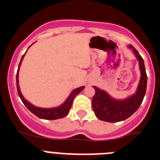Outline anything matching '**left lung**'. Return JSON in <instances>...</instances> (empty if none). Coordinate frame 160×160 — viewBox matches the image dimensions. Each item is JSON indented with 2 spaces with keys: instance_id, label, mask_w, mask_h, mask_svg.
I'll list each match as a JSON object with an SVG mask.
<instances>
[{
  "instance_id": "8db88e82",
  "label": "left lung",
  "mask_w": 160,
  "mask_h": 160,
  "mask_svg": "<svg viewBox=\"0 0 160 160\" xmlns=\"http://www.w3.org/2000/svg\"><path fill=\"white\" fill-rule=\"evenodd\" d=\"M128 47L132 49L135 58L138 59L140 70V79L136 92L125 99H116L105 90L93 87L95 90V94L92 98L93 111L98 119L105 122H117L129 118L140 107L146 94L148 77L143 59L132 46Z\"/></svg>"
}]
</instances>
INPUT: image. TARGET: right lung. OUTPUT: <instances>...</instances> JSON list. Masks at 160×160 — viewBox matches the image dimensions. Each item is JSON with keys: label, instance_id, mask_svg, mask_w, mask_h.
Instances as JSON below:
<instances>
[{"label": "right lung", "instance_id": "add662e5", "mask_svg": "<svg viewBox=\"0 0 160 160\" xmlns=\"http://www.w3.org/2000/svg\"><path fill=\"white\" fill-rule=\"evenodd\" d=\"M26 53V52H25ZM23 55L21 59V62H20V64L18 66V70L17 72V89H18V95H19L20 98L22 99V102L24 103V105L27 107L28 110L30 111L33 114H35L37 117L38 118H42V119H48V120H54V119H58V118H62L64 117H66L69 112H70V110L72 107V103H73V99L74 98L76 97V95L81 92L82 90L84 89L85 87H80L78 88H76L74 90H72V92L70 93V94L68 96V98L66 99V101L62 104V105L58 106V107H52V108H42V107H38L36 106L32 105V103L29 102V101L25 99L24 96L22 95V92H21V90H20L19 87V80H18V76H19V70L20 66L22 65V60H23L24 57L25 55Z\"/></svg>", "mask_w": 160, "mask_h": 160}]
</instances>
